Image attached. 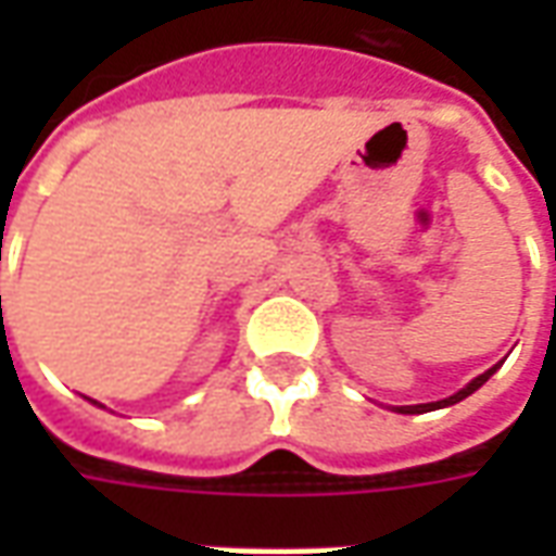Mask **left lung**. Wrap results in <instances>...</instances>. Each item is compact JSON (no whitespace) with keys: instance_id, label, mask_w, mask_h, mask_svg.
<instances>
[{"instance_id":"obj_1","label":"left lung","mask_w":556,"mask_h":556,"mask_svg":"<svg viewBox=\"0 0 556 556\" xmlns=\"http://www.w3.org/2000/svg\"><path fill=\"white\" fill-rule=\"evenodd\" d=\"M503 366V361L497 363V366H491L489 372H482V375H477V378H473V381H470V384H465L462 387V390H458V393H453V396H446V399H441V402H426V405H396V414H426V410H438V408H450V405H455V402H462V399H467L470 396V393H477L479 387L485 384V381H489L491 375L497 372V369H501Z\"/></svg>"}]
</instances>
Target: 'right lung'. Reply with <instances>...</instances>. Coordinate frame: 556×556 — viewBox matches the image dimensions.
I'll return each instance as SVG.
<instances>
[{"instance_id":"right-lung-1","label":"right lung","mask_w":556,"mask_h":556,"mask_svg":"<svg viewBox=\"0 0 556 556\" xmlns=\"http://www.w3.org/2000/svg\"><path fill=\"white\" fill-rule=\"evenodd\" d=\"M89 402H91V405H98V408H103V405H101V402H94V399H89Z\"/></svg>"}]
</instances>
